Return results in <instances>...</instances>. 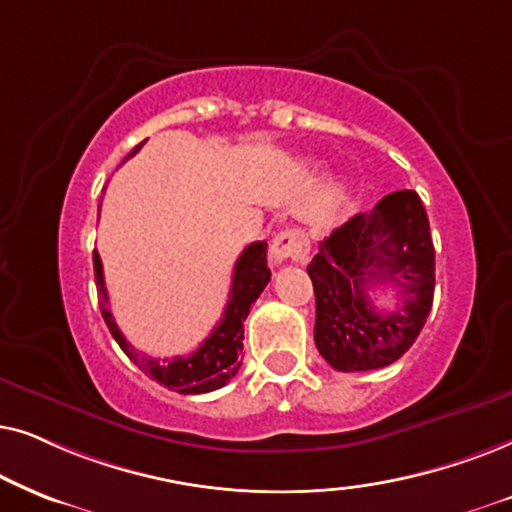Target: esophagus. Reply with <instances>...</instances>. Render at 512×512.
<instances>
[{"instance_id":"1","label":"esophagus","mask_w":512,"mask_h":512,"mask_svg":"<svg viewBox=\"0 0 512 512\" xmlns=\"http://www.w3.org/2000/svg\"><path fill=\"white\" fill-rule=\"evenodd\" d=\"M309 238L302 229H285L281 234L274 236V243H271V260L276 264L281 262H306L309 257Z\"/></svg>"}]
</instances>
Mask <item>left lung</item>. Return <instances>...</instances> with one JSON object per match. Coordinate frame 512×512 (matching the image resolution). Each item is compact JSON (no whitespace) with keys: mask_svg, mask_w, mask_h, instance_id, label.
Masks as SVG:
<instances>
[{"mask_svg":"<svg viewBox=\"0 0 512 512\" xmlns=\"http://www.w3.org/2000/svg\"><path fill=\"white\" fill-rule=\"evenodd\" d=\"M316 292L313 339L339 372L379 370L414 344L433 304L435 250L419 194L400 189L320 241L306 267ZM374 284H393L403 305L377 312Z\"/></svg>","mask_w":512,"mask_h":512,"instance_id":"left-lung-1","label":"left lung"}]
</instances>
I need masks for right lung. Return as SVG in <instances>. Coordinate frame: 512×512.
<instances>
[{
    "label": "right lung",
    "mask_w": 512,
    "mask_h": 512,
    "mask_svg": "<svg viewBox=\"0 0 512 512\" xmlns=\"http://www.w3.org/2000/svg\"><path fill=\"white\" fill-rule=\"evenodd\" d=\"M140 145H135L131 154L124 161L131 159L140 152ZM93 269H95V285H98V297H100V311L102 318L112 332V337L117 339L121 351L140 367L147 377L159 381L161 386L170 388L175 393H208L215 388H222L227 381L236 377L238 367H241V351H243V320L248 318L250 306L257 297L262 295V290L267 288L271 281V271L267 267V241H255L241 252L236 267L234 278H231V290H229V302L224 306L222 320L217 327L210 332L206 342L196 349L192 356H177V358H149L145 353H138L131 344L126 342V337L121 335L117 320H114L112 311L107 306V288H105V276H102V262L98 252H93Z\"/></svg>",
    "instance_id": "obj_1"
}]
</instances>
